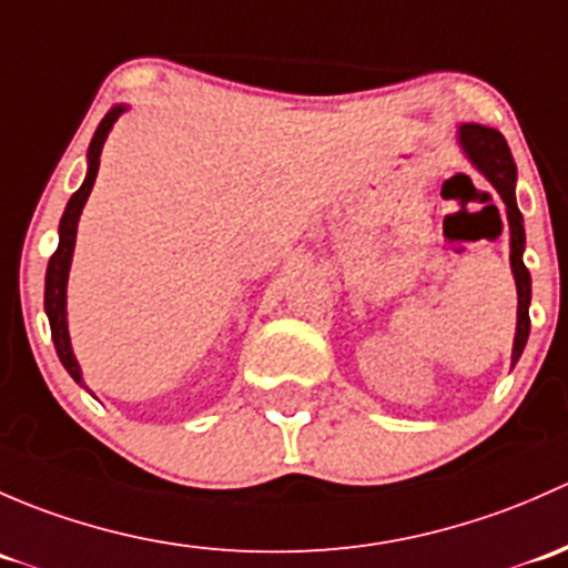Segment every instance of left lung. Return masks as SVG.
<instances>
[{
	"mask_svg": "<svg viewBox=\"0 0 568 568\" xmlns=\"http://www.w3.org/2000/svg\"><path fill=\"white\" fill-rule=\"evenodd\" d=\"M459 144L465 150V155L470 158L473 166L484 174V178L493 183V189L498 191L503 202H506V215H508V230H511V271L514 282H517V336H514V349H511V364H517L519 355H523L525 344H528L530 333V273L523 262L525 251V226H523V213L517 207V163H514L511 150H508L506 139L500 131L487 125H478V122H462L459 125Z\"/></svg>",
	"mask_w": 568,
	"mask_h": 568,
	"instance_id": "8db88e82",
	"label": "left lung"
}]
</instances>
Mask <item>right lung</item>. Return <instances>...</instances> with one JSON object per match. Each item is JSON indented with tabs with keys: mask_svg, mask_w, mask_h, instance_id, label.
Here are the masks:
<instances>
[{
	"mask_svg": "<svg viewBox=\"0 0 568 568\" xmlns=\"http://www.w3.org/2000/svg\"><path fill=\"white\" fill-rule=\"evenodd\" d=\"M125 111V106H114L98 125L95 136L90 142V153H87V178L81 183V189L70 196L65 213H62L60 221V245L51 254L49 260V271H45V314H49V325H51V338H54L57 355H60L62 366H65L70 377L75 383L84 385V377H81L79 361H75L73 347H70V333H68V314H65V290H68V273H70V260H73V245H75V226H79V215L84 210L87 196H90L92 185H95L98 178V166H101V150L103 142H106L111 125L116 122V116Z\"/></svg>",
	"mask_w": 568,
	"mask_h": 568,
	"instance_id": "1",
	"label": "right lung"
}]
</instances>
